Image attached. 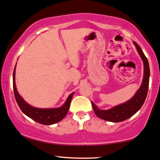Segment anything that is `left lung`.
I'll return each instance as SVG.
<instances>
[{"instance_id": "left-lung-1", "label": "left lung", "mask_w": 160, "mask_h": 160, "mask_svg": "<svg viewBox=\"0 0 160 160\" xmlns=\"http://www.w3.org/2000/svg\"><path fill=\"white\" fill-rule=\"evenodd\" d=\"M137 47L144 64V76L140 88L138 89L135 95L125 103L115 106L109 110H100L93 102H91L93 111L100 119L112 122H119L126 120L133 116L142 108L146 98L149 86L150 68L146 56L144 54L141 47L137 43L133 42Z\"/></svg>"}]
</instances>
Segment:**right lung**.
I'll return each mask as SVG.
<instances>
[{"instance_id":"1","label":"right lung","mask_w":160,"mask_h":160,"mask_svg":"<svg viewBox=\"0 0 160 160\" xmlns=\"http://www.w3.org/2000/svg\"><path fill=\"white\" fill-rule=\"evenodd\" d=\"M16 66V65H15ZM15 67L13 72V90L15 94V99L18 104L20 109L21 111L27 116L28 117L32 119L34 121L38 122L45 125H50L52 124H56L60 122L64 118V116L68 113L69 108L70 106V102L72 100V96L74 92H72L68 98H67L66 102L60 108H38L32 107L29 105L24 101V99L21 97V95L18 92L16 85H15Z\"/></svg>"}]
</instances>
